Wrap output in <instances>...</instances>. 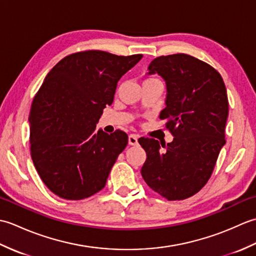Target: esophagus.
<instances>
[{
  "mask_svg": "<svg viewBox=\"0 0 256 256\" xmlns=\"http://www.w3.org/2000/svg\"><path fill=\"white\" fill-rule=\"evenodd\" d=\"M128 144L130 145H138V136L134 134L128 135Z\"/></svg>",
  "mask_w": 256,
  "mask_h": 256,
  "instance_id": "esophagus-1",
  "label": "esophagus"
}]
</instances>
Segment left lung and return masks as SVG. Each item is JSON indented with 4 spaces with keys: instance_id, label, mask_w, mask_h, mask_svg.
<instances>
[{
    "instance_id": "left-lung-1",
    "label": "left lung",
    "mask_w": 256,
    "mask_h": 256,
    "mask_svg": "<svg viewBox=\"0 0 256 256\" xmlns=\"http://www.w3.org/2000/svg\"><path fill=\"white\" fill-rule=\"evenodd\" d=\"M148 70L146 74H157L166 84V108L160 118L166 120L174 140L160 146L154 138H138L146 152L140 172L154 192L182 200L209 180L226 144V89L214 68L186 54L157 57Z\"/></svg>"
}]
</instances>
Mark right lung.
Here are the masks:
<instances>
[{
  "instance_id": "1",
  "label": "right lung",
  "mask_w": 256,
  "mask_h": 256,
  "mask_svg": "<svg viewBox=\"0 0 256 256\" xmlns=\"http://www.w3.org/2000/svg\"><path fill=\"white\" fill-rule=\"evenodd\" d=\"M143 55L101 50L62 58L42 82L30 112V155L38 175L58 197L81 200L104 188L128 134L96 131L118 80Z\"/></svg>"
}]
</instances>
